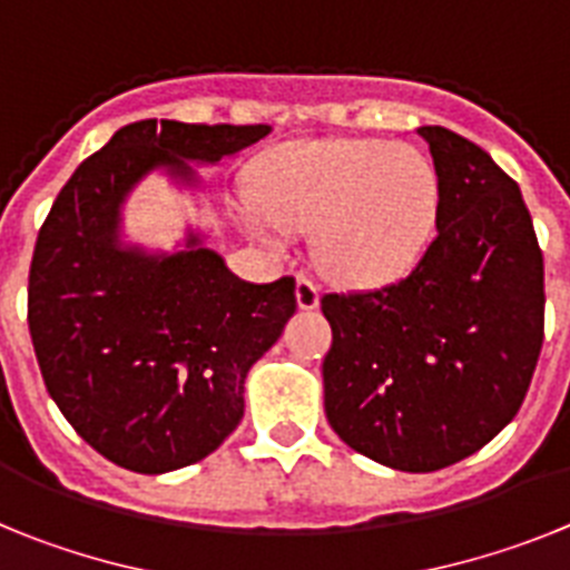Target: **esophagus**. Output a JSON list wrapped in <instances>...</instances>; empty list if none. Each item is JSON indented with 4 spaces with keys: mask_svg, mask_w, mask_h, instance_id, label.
Listing matches in <instances>:
<instances>
[{
    "mask_svg": "<svg viewBox=\"0 0 570 570\" xmlns=\"http://www.w3.org/2000/svg\"><path fill=\"white\" fill-rule=\"evenodd\" d=\"M296 305L302 311H314L320 305V288H316V282L308 279V276L296 279Z\"/></svg>",
    "mask_w": 570,
    "mask_h": 570,
    "instance_id": "1",
    "label": "esophagus"
}]
</instances>
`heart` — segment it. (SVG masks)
<instances>
[{
  "label": "heart",
  "instance_id": "obj_1",
  "mask_svg": "<svg viewBox=\"0 0 570 570\" xmlns=\"http://www.w3.org/2000/svg\"><path fill=\"white\" fill-rule=\"evenodd\" d=\"M256 199V236L282 245L288 228L316 225L314 256L325 274L380 285L405 274L434 236L440 174L414 145L325 139L271 154Z\"/></svg>",
  "mask_w": 570,
  "mask_h": 570
}]
</instances>
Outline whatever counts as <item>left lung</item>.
<instances>
[{"instance_id": "left-lung-1", "label": "left lung", "mask_w": 570, "mask_h": 570, "mask_svg": "<svg viewBox=\"0 0 570 570\" xmlns=\"http://www.w3.org/2000/svg\"><path fill=\"white\" fill-rule=\"evenodd\" d=\"M440 174L436 236L402 279L322 296L340 440L396 471L476 454L517 416L540 360L546 268L520 185L480 145L416 128Z\"/></svg>"}]
</instances>
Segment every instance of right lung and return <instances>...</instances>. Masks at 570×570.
<instances>
[{"label":"right lung","instance_id":"right-lung-1","mask_svg":"<svg viewBox=\"0 0 570 570\" xmlns=\"http://www.w3.org/2000/svg\"><path fill=\"white\" fill-rule=\"evenodd\" d=\"M271 125H125L50 208L28 279V328L48 394L105 460L168 473L214 454L245 414V376L294 316V279L254 285L188 230L183 248L122 239L134 188L163 170L199 188Z\"/></svg>","mask_w":570,"mask_h":570}]
</instances>
